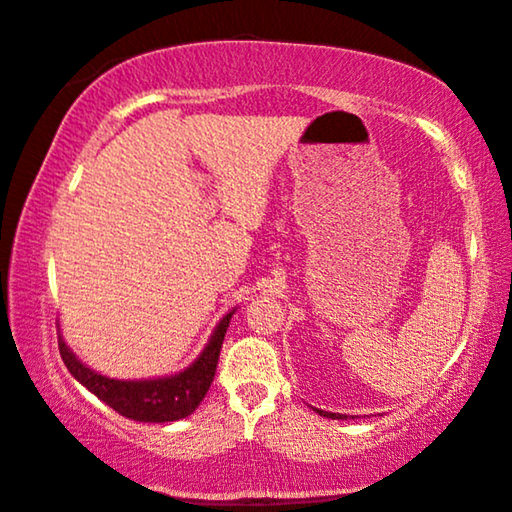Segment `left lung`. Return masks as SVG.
<instances>
[{
	"mask_svg": "<svg viewBox=\"0 0 512 512\" xmlns=\"http://www.w3.org/2000/svg\"><path fill=\"white\" fill-rule=\"evenodd\" d=\"M313 410L322 417H331V420H341V417H348V415H341V413H329V410H322V408H313Z\"/></svg>",
	"mask_w": 512,
	"mask_h": 512,
	"instance_id": "1",
	"label": "left lung"
}]
</instances>
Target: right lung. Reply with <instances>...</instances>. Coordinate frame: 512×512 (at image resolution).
<instances>
[{
	"instance_id": "add662e5",
	"label": "right lung",
	"mask_w": 512,
	"mask_h": 512,
	"mask_svg": "<svg viewBox=\"0 0 512 512\" xmlns=\"http://www.w3.org/2000/svg\"><path fill=\"white\" fill-rule=\"evenodd\" d=\"M234 311L236 308L222 315L197 359L190 366H185V369L169 373V376L141 380H120L104 376V373L90 369L88 364H83L74 355V350L64 343L62 331L57 336L60 338V355L71 376L83 387H88L106 406H111L115 413L136 422H176L192 415L201 399L206 397L208 387H211L215 378V369H218L220 348Z\"/></svg>"
}]
</instances>
